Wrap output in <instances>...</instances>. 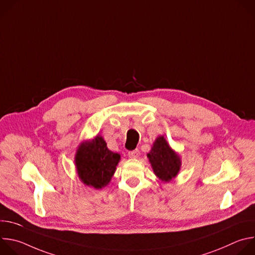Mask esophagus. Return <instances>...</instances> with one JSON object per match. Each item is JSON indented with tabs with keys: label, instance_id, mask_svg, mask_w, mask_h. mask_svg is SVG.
<instances>
[{
	"label": "esophagus",
	"instance_id": "esophagus-1",
	"mask_svg": "<svg viewBox=\"0 0 255 255\" xmlns=\"http://www.w3.org/2000/svg\"><path fill=\"white\" fill-rule=\"evenodd\" d=\"M139 154H140V152H139L138 149H134V150L128 152V156L130 158H137L139 156Z\"/></svg>",
	"mask_w": 255,
	"mask_h": 255
}]
</instances>
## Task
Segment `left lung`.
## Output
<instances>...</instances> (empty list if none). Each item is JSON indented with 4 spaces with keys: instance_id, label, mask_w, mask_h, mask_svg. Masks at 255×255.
Instances as JSON below:
<instances>
[{
    "instance_id": "left-lung-1",
    "label": "left lung",
    "mask_w": 255,
    "mask_h": 255,
    "mask_svg": "<svg viewBox=\"0 0 255 255\" xmlns=\"http://www.w3.org/2000/svg\"><path fill=\"white\" fill-rule=\"evenodd\" d=\"M147 156L154 173L162 181H169L177 174L180 167V158L169 147L163 136H159L155 140Z\"/></svg>"
}]
</instances>
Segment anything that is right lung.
Listing matches in <instances>:
<instances>
[{
  "label": "right lung",
  "mask_w": 255,
  "mask_h": 255,
  "mask_svg": "<svg viewBox=\"0 0 255 255\" xmlns=\"http://www.w3.org/2000/svg\"><path fill=\"white\" fill-rule=\"evenodd\" d=\"M120 155L110 151L101 136L83 143L76 155V165L80 178L87 186L102 189L113 176Z\"/></svg>",
  "instance_id": "right-lung-1"
}]
</instances>
